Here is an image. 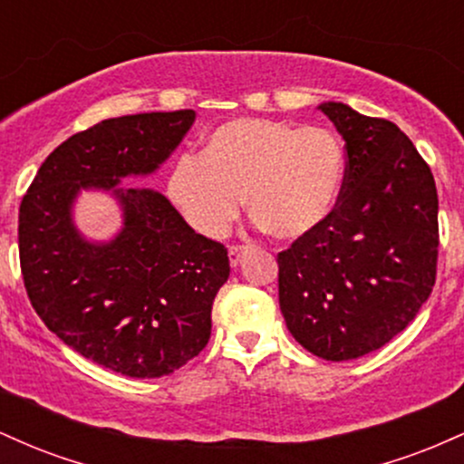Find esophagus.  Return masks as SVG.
I'll use <instances>...</instances> for the list:
<instances>
[{"mask_svg": "<svg viewBox=\"0 0 464 464\" xmlns=\"http://www.w3.org/2000/svg\"><path fill=\"white\" fill-rule=\"evenodd\" d=\"M246 246H231L228 248V262H231L233 268H237L239 264H242V257L246 255Z\"/></svg>", "mask_w": 464, "mask_h": 464, "instance_id": "esophagus-1", "label": "esophagus"}]
</instances>
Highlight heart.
Wrapping results in <instances>:
<instances>
[{
    "instance_id": "b5f03b06",
    "label": "heart",
    "mask_w": 464,
    "mask_h": 464,
    "mask_svg": "<svg viewBox=\"0 0 464 464\" xmlns=\"http://www.w3.org/2000/svg\"><path fill=\"white\" fill-rule=\"evenodd\" d=\"M344 169V148L332 130L242 117L218 126L200 157L179 159L168 194L200 236L227 233L246 198L259 227L296 242L332 218Z\"/></svg>"
}]
</instances>
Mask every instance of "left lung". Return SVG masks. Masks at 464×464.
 Segmentation results:
<instances>
[{
    "label": "left lung",
    "mask_w": 464,
    "mask_h": 464,
    "mask_svg": "<svg viewBox=\"0 0 464 464\" xmlns=\"http://www.w3.org/2000/svg\"><path fill=\"white\" fill-rule=\"evenodd\" d=\"M347 148L332 218L279 253V307L296 343L329 362L384 347L436 279L439 196L428 163L392 121L318 104Z\"/></svg>",
    "instance_id": "left-lung-1"
}]
</instances>
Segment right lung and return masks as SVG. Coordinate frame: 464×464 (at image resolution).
Returning <instances> with one entry per match:
<instances>
[{"label": "right lung", "instance_id": "right-lung-1", "mask_svg": "<svg viewBox=\"0 0 464 464\" xmlns=\"http://www.w3.org/2000/svg\"><path fill=\"white\" fill-rule=\"evenodd\" d=\"M194 111L104 120L63 141L19 207V259L41 321L82 358L129 377L169 375L205 349L228 279L222 244L196 233L150 177L194 124ZM82 190L113 195L122 228L89 240L72 220Z\"/></svg>", "mask_w": 464, "mask_h": 464}]
</instances>
